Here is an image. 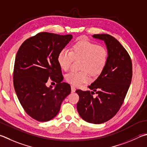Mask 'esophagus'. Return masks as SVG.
Wrapping results in <instances>:
<instances>
[{"mask_svg": "<svg viewBox=\"0 0 147 147\" xmlns=\"http://www.w3.org/2000/svg\"><path fill=\"white\" fill-rule=\"evenodd\" d=\"M75 90H76L75 87L73 86V85H71V92H75Z\"/></svg>", "mask_w": 147, "mask_h": 147, "instance_id": "obj_1", "label": "esophagus"}]
</instances>
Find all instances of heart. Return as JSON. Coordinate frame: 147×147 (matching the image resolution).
Returning <instances> with one entry per match:
<instances>
[{
    "label": "heart",
    "instance_id": "heart-1",
    "mask_svg": "<svg viewBox=\"0 0 147 147\" xmlns=\"http://www.w3.org/2000/svg\"><path fill=\"white\" fill-rule=\"evenodd\" d=\"M108 51L103 46H98L88 40L77 42L71 51L63 49L58 53L57 62L63 71H67L73 60H80V71H71L65 75V80L69 84L78 86L87 83L89 74L98 76L106 67L108 61Z\"/></svg>",
    "mask_w": 147,
    "mask_h": 147
}]
</instances>
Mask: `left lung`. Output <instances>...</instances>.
<instances>
[{
  "label": "left lung",
  "mask_w": 147,
  "mask_h": 147,
  "mask_svg": "<svg viewBox=\"0 0 147 147\" xmlns=\"http://www.w3.org/2000/svg\"><path fill=\"white\" fill-rule=\"evenodd\" d=\"M92 36L105 42L108 61L98 78L88 86L92 91L76 90L79 96L77 110L85 121L100 124L113 118L123 103L132 80V65L127 50L114 37L107 34Z\"/></svg>",
  "instance_id": "obj_1"
}]
</instances>
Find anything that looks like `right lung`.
Here are the masks:
<instances>
[{"label":"right lung","mask_w":147,"mask_h":147,"mask_svg":"<svg viewBox=\"0 0 147 147\" xmlns=\"http://www.w3.org/2000/svg\"><path fill=\"white\" fill-rule=\"evenodd\" d=\"M72 38L71 34L41 32L26 40L18 50L13 85L25 112L36 121L55 118L63 100L71 93L70 85L62 82L57 57ZM49 79L57 84L54 89L46 86Z\"/></svg>","instance_id":"obj_1"}]
</instances>
